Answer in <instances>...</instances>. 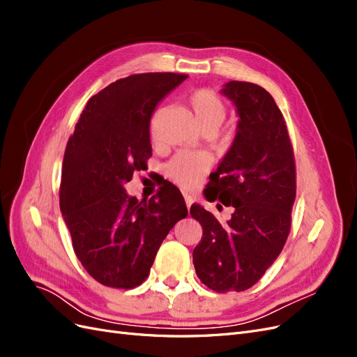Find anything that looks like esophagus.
<instances>
[{
  "mask_svg": "<svg viewBox=\"0 0 357 357\" xmlns=\"http://www.w3.org/2000/svg\"><path fill=\"white\" fill-rule=\"evenodd\" d=\"M185 202H186V205H188V208L190 207V205L193 204V197H190V195H188V193H185Z\"/></svg>",
  "mask_w": 357,
  "mask_h": 357,
  "instance_id": "esophagus-1",
  "label": "esophagus"
}]
</instances>
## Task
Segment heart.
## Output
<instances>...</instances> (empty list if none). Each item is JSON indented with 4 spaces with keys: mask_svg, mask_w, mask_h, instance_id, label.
<instances>
[{
    "mask_svg": "<svg viewBox=\"0 0 357 357\" xmlns=\"http://www.w3.org/2000/svg\"><path fill=\"white\" fill-rule=\"evenodd\" d=\"M189 105L195 116V121L202 131L214 132L226 117L228 109L225 101L213 89L201 88L189 95ZM156 116L152 119V131H155ZM207 169V159L197 153L178 152L165 165V174L181 186L190 188L199 180L202 172Z\"/></svg>",
    "mask_w": 357,
    "mask_h": 357,
    "instance_id": "obj_1",
    "label": "heart"
}]
</instances>
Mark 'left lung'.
<instances>
[{
	"label": "left lung",
	"mask_w": 357,
	"mask_h": 357,
	"mask_svg": "<svg viewBox=\"0 0 357 357\" xmlns=\"http://www.w3.org/2000/svg\"><path fill=\"white\" fill-rule=\"evenodd\" d=\"M222 93L236 107L238 131L210 176L205 197L234 213L223 225L201 205L190 207L202 226L193 265L201 283L218 294L247 290L262 278L283 250L296 197L294 147L273 96L259 84L236 80Z\"/></svg>",
	"instance_id": "1"
}]
</instances>
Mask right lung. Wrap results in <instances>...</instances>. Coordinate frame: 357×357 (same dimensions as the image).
I'll use <instances>...</instances> for the list:
<instances>
[{
	"instance_id": "add662e5",
	"label": "right lung",
	"mask_w": 357,
	"mask_h": 357,
	"mask_svg": "<svg viewBox=\"0 0 357 357\" xmlns=\"http://www.w3.org/2000/svg\"><path fill=\"white\" fill-rule=\"evenodd\" d=\"M186 74L143 73L119 79L86 104L62 164L61 211L74 253L96 282L132 289L147 278L168 232L188 208L172 185L149 201L123 188L152 156L150 117Z\"/></svg>"
}]
</instances>
